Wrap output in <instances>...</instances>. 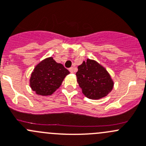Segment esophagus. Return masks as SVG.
Returning <instances> with one entry per match:
<instances>
[{
    "mask_svg": "<svg viewBox=\"0 0 146 146\" xmlns=\"http://www.w3.org/2000/svg\"><path fill=\"white\" fill-rule=\"evenodd\" d=\"M69 71H70L71 73H74V71H75V70H74V68H73V67L70 68H69Z\"/></svg>",
    "mask_w": 146,
    "mask_h": 146,
    "instance_id": "34e87169",
    "label": "esophagus"
}]
</instances>
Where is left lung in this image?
I'll list each match as a JSON object with an SVG mask.
<instances>
[{"label":"left lung","mask_w":146,"mask_h":146,"mask_svg":"<svg viewBox=\"0 0 146 146\" xmlns=\"http://www.w3.org/2000/svg\"><path fill=\"white\" fill-rule=\"evenodd\" d=\"M77 81L88 98L98 100L111 93L114 82L106 68L94 60L88 58L78 67Z\"/></svg>","instance_id":"1"}]
</instances>
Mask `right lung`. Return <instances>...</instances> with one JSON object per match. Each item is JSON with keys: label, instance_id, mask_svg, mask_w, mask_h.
<instances>
[{"label": "right lung", "instance_id": "add662e5", "mask_svg": "<svg viewBox=\"0 0 146 146\" xmlns=\"http://www.w3.org/2000/svg\"><path fill=\"white\" fill-rule=\"evenodd\" d=\"M70 72L52 57L46 58L35 66L30 78V86L42 96H51Z\"/></svg>", "mask_w": 146, "mask_h": 146}]
</instances>
